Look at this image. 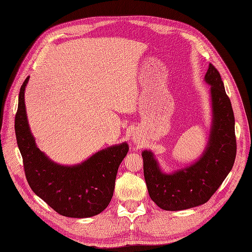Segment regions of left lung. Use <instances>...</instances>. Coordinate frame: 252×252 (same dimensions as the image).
<instances>
[{
    "label": "left lung",
    "instance_id": "1",
    "mask_svg": "<svg viewBox=\"0 0 252 252\" xmlns=\"http://www.w3.org/2000/svg\"><path fill=\"white\" fill-rule=\"evenodd\" d=\"M205 82L211 85L213 125L208 147L188 168L166 175L150 151H144V176L150 198L160 209L180 211L201 205L219 189L236 157L235 120L218 70L210 63Z\"/></svg>",
    "mask_w": 252,
    "mask_h": 252
}]
</instances>
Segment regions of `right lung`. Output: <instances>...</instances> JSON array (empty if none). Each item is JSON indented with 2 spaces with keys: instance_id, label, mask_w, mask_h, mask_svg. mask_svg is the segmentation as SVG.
Returning a JSON list of instances; mask_svg holds the SVG:
<instances>
[{
  "instance_id": "add662e5",
  "label": "right lung",
  "mask_w": 252,
  "mask_h": 252,
  "mask_svg": "<svg viewBox=\"0 0 252 252\" xmlns=\"http://www.w3.org/2000/svg\"><path fill=\"white\" fill-rule=\"evenodd\" d=\"M28 76L19 93L15 118L17 144L28 183L59 214L73 218L98 215L111 202L118 167L128 151L126 143L99 151L75 166H61L38 149L32 136L24 104Z\"/></svg>"
}]
</instances>
